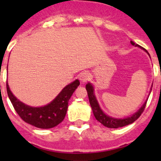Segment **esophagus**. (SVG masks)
<instances>
[{"instance_id":"34e87169","label":"esophagus","mask_w":161,"mask_h":161,"mask_svg":"<svg viewBox=\"0 0 161 161\" xmlns=\"http://www.w3.org/2000/svg\"><path fill=\"white\" fill-rule=\"evenodd\" d=\"M90 78V74L88 72H84L82 73H80L79 76L80 80L82 82V83H85L89 80V79Z\"/></svg>"}]
</instances>
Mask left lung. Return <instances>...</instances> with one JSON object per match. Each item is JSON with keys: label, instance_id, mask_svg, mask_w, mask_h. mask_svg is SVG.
<instances>
[{"label": "left lung", "instance_id": "left-lung-1", "mask_svg": "<svg viewBox=\"0 0 161 161\" xmlns=\"http://www.w3.org/2000/svg\"><path fill=\"white\" fill-rule=\"evenodd\" d=\"M130 43L135 47H139L141 49H143L142 47H140L138 44L135 43L134 42L130 41ZM145 52L148 54V52L146 51L145 49H143ZM149 55V54H148ZM86 88V90H87L88 96H89V103H90V106L92 109H93V113L94 114L95 118H96L98 122H100L102 125H104L106 127H109V128H119V127H122V126H125L126 125H129L130 123H134L135 121L137 120L139 118V116L141 115V114L143 113V110L145 109V106H146V104H147V101L143 103V105L142 106V107L136 112V114H134L132 116L130 117H127L126 119H114V118L109 117L107 114L104 113L102 110V109L99 106V104H98L97 101L96 99V97H95L94 93H93V85H91L90 83H88L85 86Z\"/></svg>", "mask_w": 161, "mask_h": 161}]
</instances>
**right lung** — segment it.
Returning <instances> with one entry per match:
<instances>
[{
	"label": "right lung",
	"instance_id": "add662e5",
	"mask_svg": "<svg viewBox=\"0 0 161 161\" xmlns=\"http://www.w3.org/2000/svg\"><path fill=\"white\" fill-rule=\"evenodd\" d=\"M79 85L80 81L76 80L65 86L52 102L41 107H32L20 102L14 96L8 83L6 89L14 109L24 122L38 128L49 129L56 126L64 119L69 99Z\"/></svg>",
	"mask_w": 161,
	"mask_h": 161
}]
</instances>
